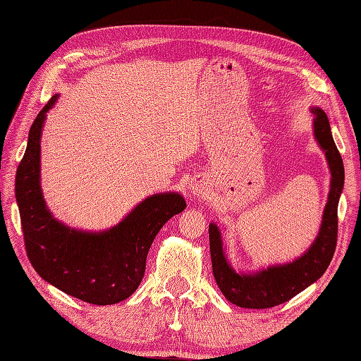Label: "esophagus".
I'll return each mask as SVG.
<instances>
[{
    "mask_svg": "<svg viewBox=\"0 0 361 361\" xmlns=\"http://www.w3.org/2000/svg\"><path fill=\"white\" fill-rule=\"evenodd\" d=\"M190 193H193V195H200V193L202 192V188H201V184L200 183H197V181H193V183H190Z\"/></svg>",
    "mask_w": 361,
    "mask_h": 361,
    "instance_id": "obj_1",
    "label": "esophagus"
}]
</instances>
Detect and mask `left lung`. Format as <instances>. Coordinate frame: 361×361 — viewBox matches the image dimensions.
Listing matches in <instances>:
<instances>
[{
    "mask_svg": "<svg viewBox=\"0 0 361 361\" xmlns=\"http://www.w3.org/2000/svg\"><path fill=\"white\" fill-rule=\"evenodd\" d=\"M311 113L314 114V137L325 151L332 178L319 235L308 252L303 253L299 259L283 265H273L267 270L250 274L236 273L226 259L218 226L214 223L209 226L212 269H214L215 281L226 299L241 308L264 310L290 300L322 277L334 256L338 227L337 207L343 190L345 168L332 138L325 111L312 106Z\"/></svg>",
    "mask_w": 361,
    "mask_h": 361,
    "instance_id": "obj_1",
    "label": "left lung"
}]
</instances>
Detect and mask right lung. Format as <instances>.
<instances>
[{
    "mask_svg": "<svg viewBox=\"0 0 361 361\" xmlns=\"http://www.w3.org/2000/svg\"><path fill=\"white\" fill-rule=\"evenodd\" d=\"M53 96L36 116L18 166L15 193L25 252L44 281L92 305L128 299L140 285L154 238L168 221L186 209L177 192L155 193L104 232H82L53 218L41 190V134Z\"/></svg>",
    "mask_w": 361,
    "mask_h": 361,
    "instance_id": "1",
    "label": "right lung"
}]
</instances>
